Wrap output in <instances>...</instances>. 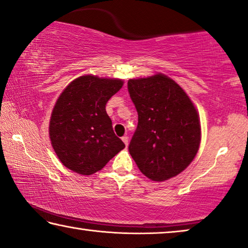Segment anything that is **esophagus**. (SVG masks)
Instances as JSON below:
<instances>
[{
    "mask_svg": "<svg viewBox=\"0 0 248 248\" xmlns=\"http://www.w3.org/2000/svg\"><path fill=\"white\" fill-rule=\"evenodd\" d=\"M121 140L124 141V143L125 144V147H128V143H129V139H128V137H127V136H124L123 138H121Z\"/></svg>",
    "mask_w": 248,
    "mask_h": 248,
    "instance_id": "esophagus-1",
    "label": "esophagus"
}]
</instances>
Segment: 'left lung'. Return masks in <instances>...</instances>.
Returning <instances> with one entry per match:
<instances>
[{
	"instance_id": "1",
	"label": "left lung",
	"mask_w": 248,
	"mask_h": 248,
	"mask_svg": "<svg viewBox=\"0 0 248 248\" xmlns=\"http://www.w3.org/2000/svg\"><path fill=\"white\" fill-rule=\"evenodd\" d=\"M138 112L129 152L139 170L162 182L186 170L199 151L201 124L194 104L163 74L128 80Z\"/></svg>"
}]
</instances>
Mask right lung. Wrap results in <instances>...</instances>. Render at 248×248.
<instances>
[{"label":"right lung","mask_w":248,"mask_h":248,"mask_svg":"<svg viewBox=\"0 0 248 248\" xmlns=\"http://www.w3.org/2000/svg\"><path fill=\"white\" fill-rule=\"evenodd\" d=\"M124 86L118 78L84 75L62 90L49 120V139L61 162L78 174L103 169L124 143L112 130L106 104Z\"/></svg>","instance_id":"1"}]
</instances>
